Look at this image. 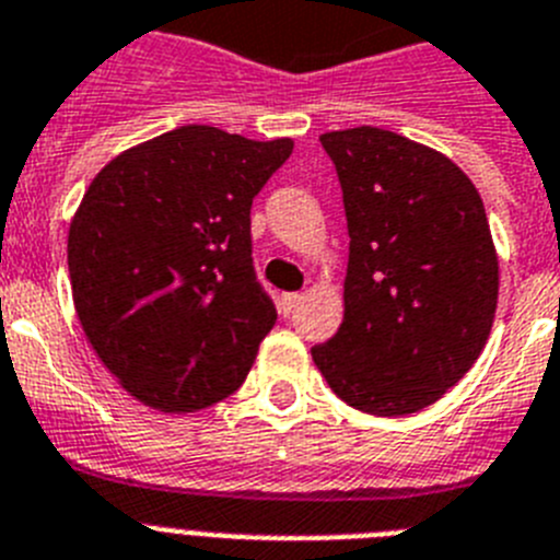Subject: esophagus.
I'll return each mask as SVG.
<instances>
[{
	"label": "esophagus",
	"mask_w": 560,
	"mask_h": 560,
	"mask_svg": "<svg viewBox=\"0 0 560 560\" xmlns=\"http://www.w3.org/2000/svg\"><path fill=\"white\" fill-rule=\"evenodd\" d=\"M301 301H304V295H299V293H284V295H281V313L290 315L295 307H299Z\"/></svg>",
	"instance_id": "obj_1"
}]
</instances>
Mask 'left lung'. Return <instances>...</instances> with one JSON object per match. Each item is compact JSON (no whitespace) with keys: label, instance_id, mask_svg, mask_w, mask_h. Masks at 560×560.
Returning <instances> with one entry per match:
<instances>
[{"label":"left lung","instance_id":"left-lung-1","mask_svg":"<svg viewBox=\"0 0 560 560\" xmlns=\"http://www.w3.org/2000/svg\"><path fill=\"white\" fill-rule=\"evenodd\" d=\"M320 145L352 242L343 320L313 361L363 415H415L468 374L493 329L499 256L482 197L454 160L377 126Z\"/></svg>","mask_w":560,"mask_h":560}]
</instances>
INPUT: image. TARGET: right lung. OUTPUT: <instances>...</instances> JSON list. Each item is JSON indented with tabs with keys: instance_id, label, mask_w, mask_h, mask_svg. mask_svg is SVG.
<instances>
[{
	"instance_id": "right-lung-1",
	"label": "right lung",
	"mask_w": 560,
	"mask_h": 560,
	"mask_svg": "<svg viewBox=\"0 0 560 560\" xmlns=\"http://www.w3.org/2000/svg\"><path fill=\"white\" fill-rule=\"evenodd\" d=\"M293 138L179 126L95 174L67 236L90 347L138 402L194 415L245 383L276 324L250 265V206Z\"/></svg>"
}]
</instances>
